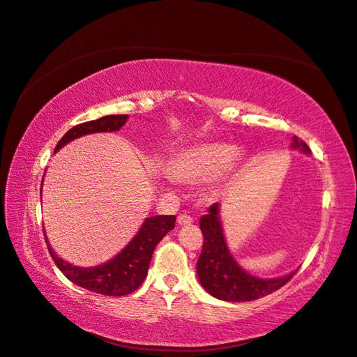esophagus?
I'll return each mask as SVG.
<instances>
[{
	"instance_id": "obj_1",
	"label": "esophagus",
	"mask_w": 357,
	"mask_h": 357,
	"mask_svg": "<svg viewBox=\"0 0 357 357\" xmlns=\"http://www.w3.org/2000/svg\"><path fill=\"white\" fill-rule=\"evenodd\" d=\"M192 222H193V218H192L190 215L181 213V215L178 216V224H179V225H187V224H192Z\"/></svg>"
}]
</instances>
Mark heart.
<instances>
[{
  "label": "heart",
  "mask_w": 357,
  "mask_h": 357,
  "mask_svg": "<svg viewBox=\"0 0 357 357\" xmlns=\"http://www.w3.org/2000/svg\"><path fill=\"white\" fill-rule=\"evenodd\" d=\"M236 155L238 149L227 142L196 144L176 151L172 156L169 172L179 181L204 183L215 179L229 169Z\"/></svg>",
  "instance_id": "b5f03b06"
}]
</instances>
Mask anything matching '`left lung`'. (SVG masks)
Returning <instances> with one entry per match:
<instances>
[{
    "instance_id": "8db88e82",
    "label": "left lung",
    "mask_w": 357,
    "mask_h": 357,
    "mask_svg": "<svg viewBox=\"0 0 357 357\" xmlns=\"http://www.w3.org/2000/svg\"><path fill=\"white\" fill-rule=\"evenodd\" d=\"M293 147L310 153V147L296 136ZM199 227L204 245L196 268L201 285L215 298L230 302L255 301L279 290L294 276L296 271L278 279H259L242 270L227 248L218 204H213L208 213L201 218Z\"/></svg>"
}]
</instances>
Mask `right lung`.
Wrapping results in <instances>:
<instances>
[{
  "instance_id": "right-lung-1",
  "label": "right lung",
  "mask_w": 357,
  "mask_h": 357,
  "mask_svg": "<svg viewBox=\"0 0 357 357\" xmlns=\"http://www.w3.org/2000/svg\"><path fill=\"white\" fill-rule=\"evenodd\" d=\"M127 118V115H109L75 126L58 141L55 151L72 139L79 138V136L96 132H116L126 124ZM174 221H176V216L173 215L147 218L138 234L123 252L109 262L92 268L75 267V265L63 261L50 248L47 239H45V242H47V248L53 262L73 284L98 294L126 296L133 293L144 282L153 250L159 244V241L174 229Z\"/></svg>"
}]
</instances>
